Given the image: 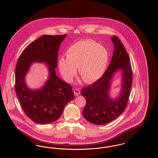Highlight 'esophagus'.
<instances>
[{
	"mask_svg": "<svg viewBox=\"0 0 158 158\" xmlns=\"http://www.w3.org/2000/svg\"><path fill=\"white\" fill-rule=\"evenodd\" d=\"M73 92H74V94H75V96H78V95H79L80 94H81L80 90H79L78 89H75L73 90Z\"/></svg>",
	"mask_w": 158,
	"mask_h": 158,
	"instance_id": "esophagus-1",
	"label": "esophagus"
}]
</instances>
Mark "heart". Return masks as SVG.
Masks as SVG:
<instances>
[{
  "instance_id": "1",
  "label": "heart",
  "mask_w": 158,
  "mask_h": 158,
  "mask_svg": "<svg viewBox=\"0 0 158 158\" xmlns=\"http://www.w3.org/2000/svg\"><path fill=\"white\" fill-rule=\"evenodd\" d=\"M109 53L105 46L91 40H81L70 45L66 59L60 58L58 66L60 73L68 82L73 80L78 68L79 73L87 83L95 82L105 73Z\"/></svg>"
}]
</instances>
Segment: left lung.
Listing matches in <instances>:
<instances>
[{
  "mask_svg": "<svg viewBox=\"0 0 158 158\" xmlns=\"http://www.w3.org/2000/svg\"><path fill=\"white\" fill-rule=\"evenodd\" d=\"M111 38L114 52L108 68L97 81L82 89L86 102L83 115L86 120L97 125L109 123L124 112L132 85V70L127 53L118 38ZM118 71L122 72L121 92L118 97L113 98L109 95L111 83Z\"/></svg>",
  "mask_w": 158,
  "mask_h": 158,
  "instance_id": "1",
  "label": "left lung"
}]
</instances>
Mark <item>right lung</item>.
<instances>
[{
	"instance_id": "right-lung-1",
	"label": "right lung",
	"mask_w": 158,
	"mask_h": 158,
	"mask_svg": "<svg viewBox=\"0 0 158 158\" xmlns=\"http://www.w3.org/2000/svg\"><path fill=\"white\" fill-rule=\"evenodd\" d=\"M65 35H44L28 45L21 53L15 69V91L23 111L31 120L40 124L57 120L65 106L74 98L72 88L56 75L60 44ZM46 64L48 78L40 89L27 86L25 77L32 64Z\"/></svg>"
}]
</instances>
